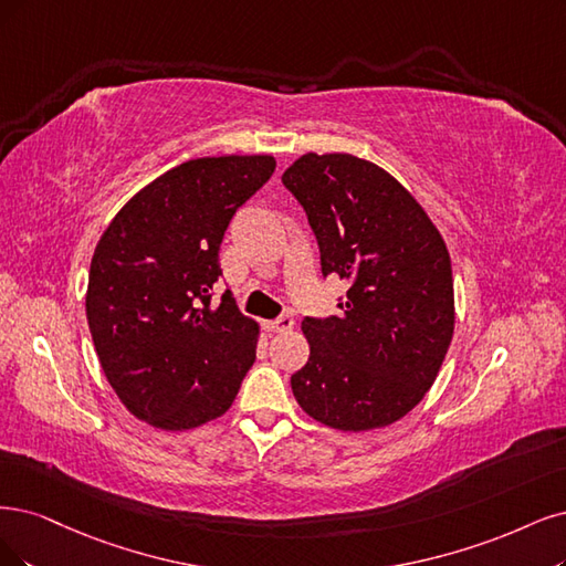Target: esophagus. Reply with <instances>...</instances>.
<instances>
[{"mask_svg":"<svg viewBox=\"0 0 566 566\" xmlns=\"http://www.w3.org/2000/svg\"><path fill=\"white\" fill-rule=\"evenodd\" d=\"M291 326H294V319H291L289 315H282V317H277V319H272V322H265V328H268V331H272V333H280V331H289Z\"/></svg>","mask_w":566,"mask_h":566,"instance_id":"1","label":"esophagus"}]
</instances>
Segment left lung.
Masks as SVG:
<instances>
[{
	"label": "left lung",
	"mask_w": 566,
	"mask_h": 566,
	"mask_svg": "<svg viewBox=\"0 0 566 566\" xmlns=\"http://www.w3.org/2000/svg\"><path fill=\"white\" fill-rule=\"evenodd\" d=\"M319 244L322 275L349 282L338 315L305 317L291 375L317 422L366 431L401 420L433 385L454 328L452 268L424 209L382 167L307 154L282 175Z\"/></svg>",
	"instance_id": "left-lung-1"
}]
</instances>
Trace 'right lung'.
I'll use <instances>...</instances> for the list:
<instances>
[{
	"label": "right lung",
	"mask_w": 566,
	"mask_h": 566,
	"mask_svg": "<svg viewBox=\"0 0 566 566\" xmlns=\"http://www.w3.org/2000/svg\"><path fill=\"white\" fill-rule=\"evenodd\" d=\"M275 172L270 156L181 163L125 205L95 247L86 317L109 385L135 417L193 429L223 415L256 359V322L221 277L230 219Z\"/></svg>",
	"instance_id": "obj_1"
}]
</instances>
